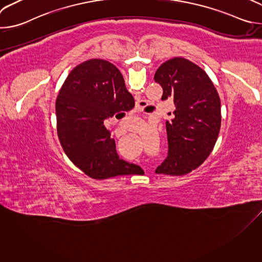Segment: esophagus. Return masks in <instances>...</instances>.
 I'll return each mask as SVG.
<instances>
[{"label":"esophagus","instance_id":"obj_1","mask_svg":"<svg viewBox=\"0 0 262 262\" xmlns=\"http://www.w3.org/2000/svg\"><path fill=\"white\" fill-rule=\"evenodd\" d=\"M142 104H143L142 101H140V102H138V103L136 104V110H138V112H139V111H140V112L142 111Z\"/></svg>","mask_w":262,"mask_h":262}]
</instances>
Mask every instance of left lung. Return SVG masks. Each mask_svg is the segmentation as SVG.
<instances>
[{
  "instance_id": "8db88e82",
  "label": "left lung",
  "mask_w": 262,
  "mask_h": 262,
  "mask_svg": "<svg viewBox=\"0 0 262 262\" xmlns=\"http://www.w3.org/2000/svg\"><path fill=\"white\" fill-rule=\"evenodd\" d=\"M163 88L162 99L171 97L173 118L166 121L168 156L158 174L183 175L209 156L221 127V101L206 72L184 58L163 63L155 74Z\"/></svg>"
}]
</instances>
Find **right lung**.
<instances>
[{
  "mask_svg": "<svg viewBox=\"0 0 262 262\" xmlns=\"http://www.w3.org/2000/svg\"><path fill=\"white\" fill-rule=\"evenodd\" d=\"M134 106L115 65L91 59L71 70L56 100L57 132L69 160L95 179L130 174L136 166L119 159L103 122Z\"/></svg>",
  "mask_w": 262,
  "mask_h": 262,
  "instance_id": "1",
  "label": "right lung"
}]
</instances>
